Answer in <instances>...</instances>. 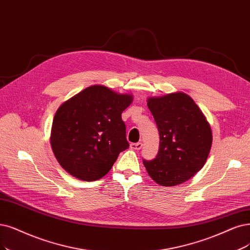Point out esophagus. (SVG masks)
<instances>
[{
	"label": "esophagus",
	"mask_w": 250,
	"mask_h": 250,
	"mask_svg": "<svg viewBox=\"0 0 250 250\" xmlns=\"http://www.w3.org/2000/svg\"><path fill=\"white\" fill-rule=\"evenodd\" d=\"M142 146H143V144H142L141 142L132 143V144L130 145V147H131V148H132L133 150H140V149L142 148Z\"/></svg>",
	"instance_id": "34e87169"
}]
</instances>
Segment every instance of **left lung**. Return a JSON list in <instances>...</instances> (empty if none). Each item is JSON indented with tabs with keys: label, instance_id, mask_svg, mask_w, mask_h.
I'll use <instances>...</instances> for the list:
<instances>
[{
	"label": "left lung",
	"instance_id": "left-lung-1",
	"mask_svg": "<svg viewBox=\"0 0 250 250\" xmlns=\"http://www.w3.org/2000/svg\"><path fill=\"white\" fill-rule=\"evenodd\" d=\"M160 133V148L152 161H143L147 173L162 187L190 179L208 159L212 131L205 115L182 91L147 99Z\"/></svg>",
	"mask_w": 250,
	"mask_h": 250
}]
</instances>
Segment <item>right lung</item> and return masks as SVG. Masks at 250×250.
<instances>
[{"label":"right lung","mask_w":250,"mask_h":250,"mask_svg":"<svg viewBox=\"0 0 250 250\" xmlns=\"http://www.w3.org/2000/svg\"><path fill=\"white\" fill-rule=\"evenodd\" d=\"M131 94H119L96 84L73 96L53 117L50 144L61 167L73 177L95 181L112 168L118 154L128 148L123 111Z\"/></svg>","instance_id":"right-lung-1"}]
</instances>
